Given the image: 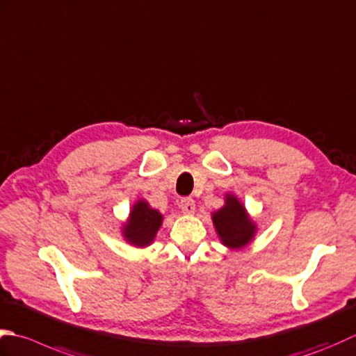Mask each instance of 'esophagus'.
Instances as JSON below:
<instances>
[{
    "instance_id": "obj_1",
    "label": "esophagus",
    "mask_w": 356,
    "mask_h": 356,
    "mask_svg": "<svg viewBox=\"0 0 356 356\" xmlns=\"http://www.w3.org/2000/svg\"><path fill=\"white\" fill-rule=\"evenodd\" d=\"M180 208H182V211L185 214H194L196 211V205H194V200L190 197H185L180 200Z\"/></svg>"
}]
</instances>
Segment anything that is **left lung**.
Here are the masks:
<instances>
[{"mask_svg": "<svg viewBox=\"0 0 356 356\" xmlns=\"http://www.w3.org/2000/svg\"><path fill=\"white\" fill-rule=\"evenodd\" d=\"M211 220L220 243L229 250L247 247L256 238V222L242 200L233 193H225L224 205L211 213Z\"/></svg>", "mask_w": 356, "mask_h": 356, "instance_id": "1", "label": "left lung"}]
</instances>
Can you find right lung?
Returning <instances> with one entry per match:
<instances>
[{"label": "right lung", "mask_w": 356, "mask_h": 356, "mask_svg": "<svg viewBox=\"0 0 356 356\" xmlns=\"http://www.w3.org/2000/svg\"><path fill=\"white\" fill-rule=\"evenodd\" d=\"M163 224V214L145 199L134 202L127 220L120 227L122 238L136 248L149 247Z\"/></svg>", "instance_id": "right-lung-1"}]
</instances>
